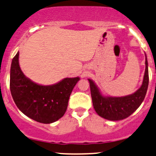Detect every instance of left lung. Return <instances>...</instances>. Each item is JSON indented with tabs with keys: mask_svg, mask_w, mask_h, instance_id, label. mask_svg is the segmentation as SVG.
<instances>
[{
	"mask_svg": "<svg viewBox=\"0 0 156 156\" xmlns=\"http://www.w3.org/2000/svg\"><path fill=\"white\" fill-rule=\"evenodd\" d=\"M146 69L140 89L123 97L104 96L93 80L89 79L93 107L101 117L111 121L124 119L134 113L144 101L149 85L148 62L146 55Z\"/></svg>",
	"mask_w": 156,
	"mask_h": 156,
	"instance_id": "obj_1",
	"label": "left lung"
}]
</instances>
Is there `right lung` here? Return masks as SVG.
I'll use <instances>...</instances> for the list:
<instances>
[{
    "instance_id": "right-lung-1",
    "label": "right lung",
    "mask_w": 156,
    "mask_h": 156,
    "mask_svg": "<svg viewBox=\"0 0 156 156\" xmlns=\"http://www.w3.org/2000/svg\"><path fill=\"white\" fill-rule=\"evenodd\" d=\"M19 52L10 68L11 94L19 110L35 121L49 124L66 112L69 98L80 77L65 78L50 86L37 84L25 76L19 63Z\"/></svg>"
}]
</instances>
